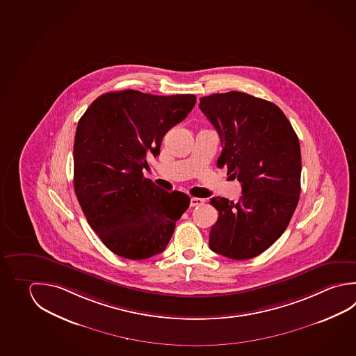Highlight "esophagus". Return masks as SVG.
<instances>
[{"label":"esophagus","instance_id":"obj_1","mask_svg":"<svg viewBox=\"0 0 356 356\" xmlns=\"http://www.w3.org/2000/svg\"><path fill=\"white\" fill-rule=\"evenodd\" d=\"M204 203V200H202V198H191V207H195V206H200V204H203Z\"/></svg>","mask_w":356,"mask_h":356}]
</instances>
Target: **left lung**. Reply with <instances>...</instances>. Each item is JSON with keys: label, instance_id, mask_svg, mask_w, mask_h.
Listing matches in <instances>:
<instances>
[{"label": "left lung", "instance_id": "obj_1", "mask_svg": "<svg viewBox=\"0 0 356 356\" xmlns=\"http://www.w3.org/2000/svg\"><path fill=\"white\" fill-rule=\"evenodd\" d=\"M200 109L220 134L217 165L237 178L238 202L211 198L218 220L209 247L232 259L259 256L277 241L298 207L301 178L298 138L277 105L239 91L200 99Z\"/></svg>", "mask_w": 356, "mask_h": 356}]
</instances>
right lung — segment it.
I'll use <instances>...</instances> for the list:
<instances>
[{"instance_id": "add662e5", "label": "right lung", "mask_w": 356, "mask_h": 356, "mask_svg": "<svg viewBox=\"0 0 356 356\" xmlns=\"http://www.w3.org/2000/svg\"><path fill=\"white\" fill-rule=\"evenodd\" d=\"M197 97L138 90L97 97L79 120L74 142V188L91 228L110 251L128 259L163 252L191 198L145 178L147 158L186 119Z\"/></svg>"}]
</instances>
